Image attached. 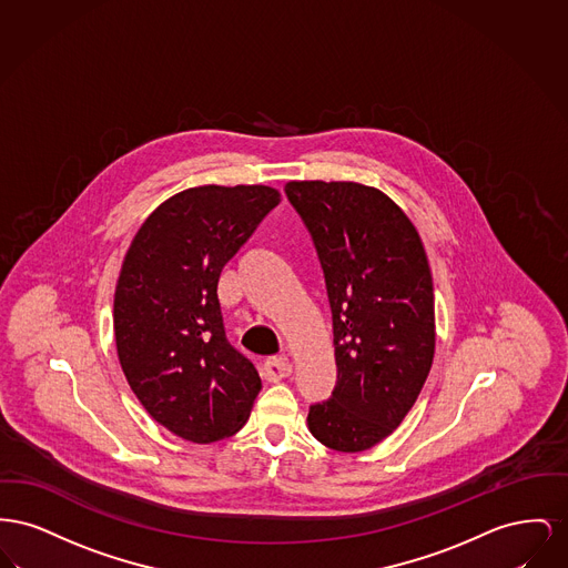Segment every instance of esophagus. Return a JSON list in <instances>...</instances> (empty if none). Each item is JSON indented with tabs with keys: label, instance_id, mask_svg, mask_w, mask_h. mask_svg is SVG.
Wrapping results in <instances>:
<instances>
[{
	"label": "esophagus",
	"instance_id": "esophagus-1",
	"mask_svg": "<svg viewBox=\"0 0 568 568\" xmlns=\"http://www.w3.org/2000/svg\"><path fill=\"white\" fill-rule=\"evenodd\" d=\"M293 374V363L286 357H271L265 361V376L271 383H277Z\"/></svg>",
	"mask_w": 568,
	"mask_h": 568
}]
</instances>
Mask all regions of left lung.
<instances>
[{"label": "left lung", "instance_id": "left-lung-1", "mask_svg": "<svg viewBox=\"0 0 568 568\" xmlns=\"http://www.w3.org/2000/svg\"><path fill=\"white\" fill-rule=\"evenodd\" d=\"M286 196L325 273L337 383L312 404L325 447L378 445L408 415L429 374L434 282L415 224L387 194L353 181H291Z\"/></svg>", "mask_w": 568, "mask_h": 568}]
</instances>
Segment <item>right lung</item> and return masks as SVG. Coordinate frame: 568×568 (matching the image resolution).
I'll list each match as a JSON object with an SVG mask.
<instances>
[{"instance_id": "1", "label": "right lung", "mask_w": 568, "mask_h": 568, "mask_svg": "<svg viewBox=\"0 0 568 568\" xmlns=\"http://www.w3.org/2000/svg\"><path fill=\"white\" fill-rule=\"evenodd\" d=\"M277 205L267 185L190 187L151 213L123 258L113 305L121 369L183 440L233 436L261 390L254 363L226 339L217 280Z\"/></svg>"}]
</instances>
